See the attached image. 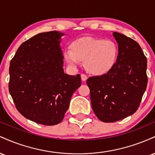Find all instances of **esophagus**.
Here are the masks:
<instances>
[{"label": "esophagus", "mask_w": 155, "mask_h": 155, "mask_svg": "<svg viewBox=\"0 0 155 155\" xmlns=\"http://www.w3.org/2000/svg\"><path fill=\"white\" fill-rule=\"evenodd\" d=\"M81 79L83 81H87V76L85 74H81Z\"/></svg>", "instance_id": "34e87169"}]
</instances>
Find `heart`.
Here are the masks:
<instances>
[{
	"instance_id": "1",
	"label": "heart",
	"mask_w": 155,
	"mask_h": 155,
	"mask_svg": "<svg viewBox=\"0 0 155 155\" xmlns=\"http://www.w3.org/2000/svg\"><path fill=\"white\" fill-rule=\"evenodd\" d=\"M70 48L63 52L66 63L76 68L84 61L87 71L97 76L111 71L117 65L120 54L118 44L111 39L81 37L74 41Z\"/></svg>"
}]
</instances>
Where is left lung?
<instances>
[{
	"instance_id": "8db88e82",
	"label": "left lung",
	"mask_w": 155,
	"mask_h": 155,
	"mask_svg": "<svg viewBox=\"0 0 155 155\" xmlns=\"http://www.w3.org/2000/svg\"><path fill=\"white\" fill-rule=\"evenodd\" d=\"M120 49L115 67L106 75L87 81L92 110L101 121L114 122L137 111L147 86V60L136 41L117 32Z\"/></svg>"
}]
</instances>
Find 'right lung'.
Masks as SVG:
<instances>
[{
  "label": "right lung",
  "mask_w": 155,
  "mask_h": 155,
  "mask_svg": "<svg viewBox=\"0 0 155 155\" xmlns=\"http://www.w3.org/2000/svg\"><path fill=\"white\" fill-rule=\"evenodd\" d=\"M65 34L41 33L25 41L11 60L8 90L23 117L44 125L63 120L74 92L81 85L79 74L63 70L60 44Z\"/></svg>",
  "instance_id": "add662e5"
}]
</instances>
